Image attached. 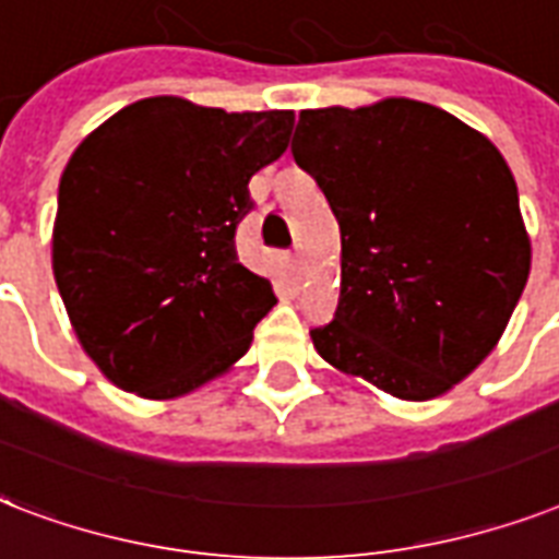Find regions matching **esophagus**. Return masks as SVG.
I'll list each match as a JSON object with an SVG mask.
<instances>
[{
    "label": "esophagus",
    "mask_w": 559,
    "mask_h": 559,
    "mask_svg": "<svg viewBox=\"0 0 559 559\" xmlns=\"http://www.w3.org/2000/svg\"><path fill=\"white\" fill-rule=\"evenodd\" d=\"M292 265H294V271H302V265H306V262H302V250L300 248L292 250Z\"/></svg>",
    "instance_id": "esophagus-1"
}]
</instances>
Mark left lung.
Segmentation results:
<instances>
[{
    "mask_svg": "<svg viewBox=\"0 0 559 559\" xmlns=\"http://www.w3.org/2000/svg\"><path fill=\"white\" fill-rule=\"evenodd\" d=\"M292 154L341 227L329 365L400 400L445 393L481 365L531 271L516 180L490 140L431 104L302 110Z\"/></svg>",
    "mask_w": 559,
    "mask_h": 559,
    "instance_id": "8db88e82",
    "label": "left lung"
}]
</instances>
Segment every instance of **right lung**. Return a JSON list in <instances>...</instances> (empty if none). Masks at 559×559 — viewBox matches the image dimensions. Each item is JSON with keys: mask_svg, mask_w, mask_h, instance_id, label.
<instances>
[{"mask_svg": "<svg viewBox=\"0 0 559 559\" xmlns=\"http://www.w3.org/2000/svg\"><path fill=\"white\" fill-rule=\"evenodd\" d=\"M292 110L224 114L159 95L128 104L69 157L51 265L102 373L168 400L248 353L276 302L241 265L236 230L257 203L250 177L274 163Z\"/></svg>", "mask_w": 559, "mask_h": 559, "instance_id": "obj_1", "label": "right lung"}]
</instances>
